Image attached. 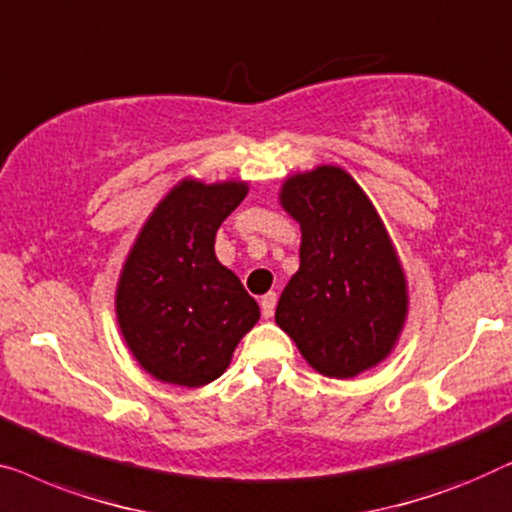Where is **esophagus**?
Here are the masks:
<instances>
[{
  "label": "esophagus",
  "instance_id": "1",
  "mask_svg": "<svg viewBox=\"0 0 512 512\" xmlns=\"http://www.w3.org/2000/svg\"><path fill=\"white\" fill-rule=\"evenodd\" d=\"M276 301H278L276 292H269V294H264L262 301H259V306H262V315H264L266 320L273 318V313H276Z\"/></svg>",
  "mask_w": 512,
  "mask_h": 512
}]
</instances>
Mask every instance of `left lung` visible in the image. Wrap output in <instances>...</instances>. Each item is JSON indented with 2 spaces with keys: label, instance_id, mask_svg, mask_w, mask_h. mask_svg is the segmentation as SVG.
<instances>
[{
  "label": "left lung",
  "instance_id": "obj_1",
  "mask_svg": "<svg viewBox=\"0 0 512 512\" xmlns=\"http://www.w3.org/2000/svg\"><path fill=\"white\" fill-rule=\"evenodd\" d=\"M280 204L301 227L299 271L276 322L322 376L355 378L390 355L408 313L397 250L371 199L341 167L287 178Z\"/></svg>",
  "mask_w": 512,
  "mask_h": 512
}]
</instances>
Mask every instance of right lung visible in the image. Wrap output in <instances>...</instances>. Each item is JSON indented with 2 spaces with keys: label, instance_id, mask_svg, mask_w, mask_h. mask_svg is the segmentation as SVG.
<instances>
[{
  "label": "right lung",
  "instance_id": "right-lung-1",
  "mask_svg": "<svg viewBox=\"0 0 512 512\" xmlns=\"http://www.w3.org/2000/svg\"><path fill=\"white\" fill-rule=\"evenodd\" d=\"M248 185L178 183L141 227L122 266L115 315L125 343L162 383L201 387L220 378L259 306L215 257L222 220Z\"/></svg>",
  "mask_w": 512,
  "mask_h": 512
}]
</instances>
